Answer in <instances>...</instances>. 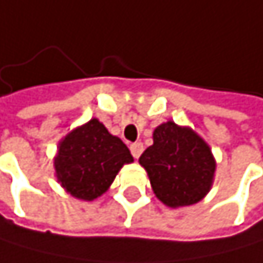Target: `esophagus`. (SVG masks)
I'll return each instance as SVG.
<instances>
[{"label": "esophagus", "instance_id": "1", "mask_svg": "<svg viewBox=\"0 0 263 263\" xmlns=\"http://www.w3.org/2000/svg\"><path fill=\"white\" fill-rule=\"evenodd\" d=\"M142 151H143V143H140V142H136V143L130 145V153H133V156H134L136 159H139V158H140Z\"/></svg>", "mask_w": 263, "mask_h": 263}]
</instances>
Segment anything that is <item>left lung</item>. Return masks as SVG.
<instances>
[{
  "label": "left lung",
  "instance_id": "8db88e82",
  "mask_svg": "<svg viewBox=\"0 0 263 263\" xmlns=\"http://www.w3.org/2000/svg\"><path fill=\"white\" fill-rule=\"evenodd\" d=\"M156 197L170 208L200 202L211 189L216 161L208 143L191 127L174 121L159 124L153 145L140 159Z\"/></svg>",
  "mask_w": 263,
  "mask_h": 263
}]
</instances>
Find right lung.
Segmentation results:
<instances>
[{"label": "right lung", "instance_id": "right-lung-1", "mask_svg": "<svg viewBox=\"0 0 263 263\" xmlns=\"http://www.w3.org/2000/svg\"><path fill=\"white\" fill-rule=\"evenodd\" d=\"M134 158L121 139L93 118L76 127L60 142L55 156L58 183L70 196L95 200L114 183L124 164Z\"/></svg>", "mask_w": 263, "mask_h": 263}]
</instances>
